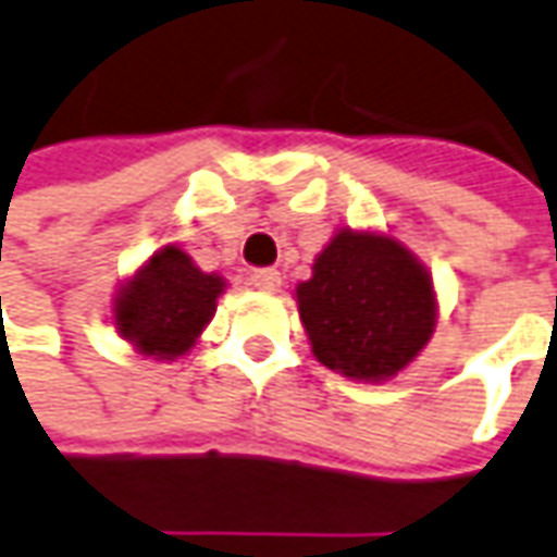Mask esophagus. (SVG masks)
<instances>
[{
    "label": "esophagus",
    "mask_w": 557,
    "mask_h": 557,
    "mask_svg": "<svg viewBox=\"0 0 557 557\" xmlns=\"http://www.w3.org/2000/svg\"><path fill=\"white\" fill-rule=\"evenodd\" d=\"M248 282H251V287H257V290L272 294V290H278V287H282V275H278L275 270H255Z\"/></svg>",
    "instance_id": "1"
}]
</instances>
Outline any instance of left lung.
<instances>
[{
	"label": "left lung",
	"instance_id": "obj_1",
	"mask_svg": "<svg viewBox=\"0 0 557 557\" xmlns=\"http://www.w3.org/2000/svg\"><path fill=\"white\" fill-rule=\"evenodd\" d=\"M294 297L312 355L373 385L421 355L440 315L428 267L382 230H336Z\"/></svg>",
	"mask_w": 557,
	"mask_h": 557
}]
</instances>
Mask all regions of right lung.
Returning <instances> with one entry per match:
<instances>
[{"label":"right lung","mask_w":557,"mask_h":557,"mask_svg":"<svg viewBox=\"0 0 557 557\" xmlns=\"http://www.w3.org/2000/svg\"><path fill=\"white\" fill-rule=\"evenodd\" d=\"M227 278L202 272L178 245H163L111 297V324L141 358L190 355L218 309Z\"/></svg>","instance_id":"right-lung-1"}]
</instances>
